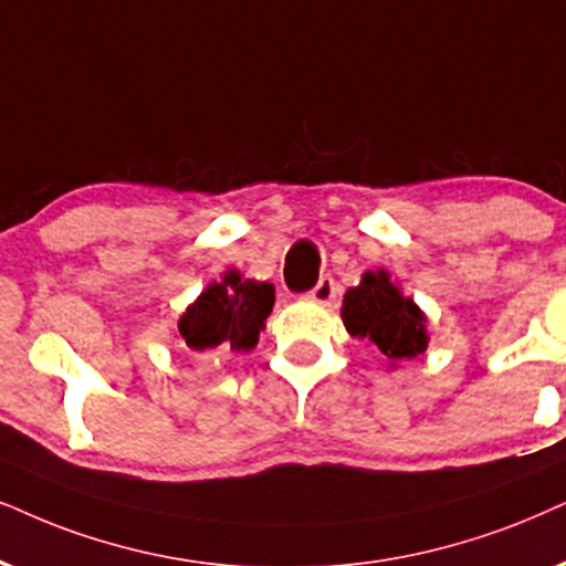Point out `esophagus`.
Returning <instances> with one entry per match:
<instances>
[{
  "mask_svg": "<svg viewBox=\"0 0 566 566\" xmlns=\"http://www.w3.org/2000/svg\"><path fill=\"white\" fill-rule=\"evenodd\" d=\"M336 292H339V287H336V282L332 276H324L321 279V282L316 284V287H313L311 292H307V300H311V303H318V305H332L334 300H336Z\"/></svg>",
  "mask_w": 566,
  "mask_h": 566,
  "instance_id": "obj_1",
  "label": "esophagus"
}]
</instances>
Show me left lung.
Here are the masks:
<instances>
[{
    "mask_svg": "<svg viewBox=\"0 0 566 566\" xmlns=\"http://www.w3.org/2000/svg\"><path fill=\"white\" fill-rule=\"evenodd\" d=\"M347 332L374 342L391 363L412 360L428 347L426 313L405 297L389 271H366L357 287L347 290L342 303Z\"/></svg>",
    "mask_w": 566,
    "mask_h": 566,
    "instance_id": "1",
    "label": "left lung"
}]
</instances>
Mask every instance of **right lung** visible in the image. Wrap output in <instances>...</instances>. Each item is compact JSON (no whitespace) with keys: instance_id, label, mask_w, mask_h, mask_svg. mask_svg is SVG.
Returning <instances> with one entry per match:
<instances>
[{"instance_id":"add662e5","label":"right lung","mask_w":566,"mask_h":566,"mask_svg":"<svg viewBox=\"0 0 566 566\" xmlns=\"http://www.w3.org/2000/svg\"><path fill=\"white\" fill-rule=\"evenodd\" d=\"M274 307V284L242 279L230 269L221 282H211L180 316V339L192 353H250Z\"/></svg>"}]
</instances>
